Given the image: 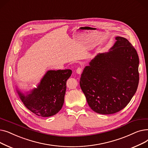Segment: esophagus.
I'll return each instance as SVG.
<instances>
[{
  "mask_svg": "<svg viewBox=\"0 0 148 148\" xmlns=\"http://www.w3.org/2000/svg\"><path fill=\"white\" fill-rule=\"evenodd\" d=\"M82 68H81V67H78V69H76V73H78V74H81V73H82Z\"/></svg>",
  "mask_w": 148,
  "mask_h": 148,
  "instance_id": "esophagus-1",
  "label": "esophagus"
}]
</instances>
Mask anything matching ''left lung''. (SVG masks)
Masks as SVG:
<instances>
[{
	"label": "left lung",
	"instance_id": "left-lung-1",
	"mask_svg": "<svg viewBox=\"0 0 148 148\" xmlns=\"http://www.w3.org/2000/svg\"><path fill=\"white\" fill-rule=\"evenodd\" d=\"M107 52L99 53L84 68L80 87L91 109L111 114L123 109L135 95L139 81V58L124 37H116Z\"/></svg>",
	"mask_w": 148,
	"mask_h": 148
}]
</instances>
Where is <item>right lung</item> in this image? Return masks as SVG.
Returning a JSON list of instances; mask_svg holds the SVG:
<instances>
[{"label": "right lung", "instance_id": "add662e5", "mask_svg": "<svg viewBox=\"0 0 148 148\" xmlns=\"http://www.w3.org/2000/svg\"><path fill=\"white\" fill-rule=\"evenodd\" d=\"M70 69L47 71L36 88L22 93L16 86L17 93L25 106L41 117H50L60 111L64 101L67 80Z\"/></svg>", "mask_w": 148, "mask_h": 148}]
</instances>
